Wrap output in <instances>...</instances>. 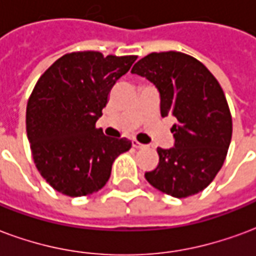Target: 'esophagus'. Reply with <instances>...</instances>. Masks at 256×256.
Returning a JSON list of instances; mask_svg holds the SVG:
<instances>
[{
    "instance_id": "1",
    "label": "esophagus",
    "mask_w": 256,
    "mask_h": 256,
    "mask_svg": "<svg viewBox=\"0 0 256 256\" xmlns=\"http://www.w3.org/2000/svg\"><path fill=\"white\" fill-rule=\"evenodd\" d=\"M132 146L135 147V148H144V147H146V144H142V143H139L138 140H134L132 142Z\"/></svg>"
}]
</instances>
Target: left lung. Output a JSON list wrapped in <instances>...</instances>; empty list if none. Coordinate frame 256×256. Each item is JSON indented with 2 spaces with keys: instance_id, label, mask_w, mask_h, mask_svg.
I'll return each mask as SVG.
<instances>
[{
  "instance_id": "1",
  "label": "left lung",
  "mask_w": 256,
  "mask_h": 256,
  "mask_svg": "<svg viewBox=\"0 0 256 256\" xmlns=\"http://www.w3.org/2000/svg\"><path fill=\"white\" fill-rule=\"evenodd\" d=\"M156 86L161 116H173L174 147H158L160 162L146 180L174 198L203 191L226 158L232 139V116L217 79L204 65L180 52L151 53L130 70Z\"/></svg>"
}]
</instances>
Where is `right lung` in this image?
Instances as JSON below:
<instances>
[{"instance_id": "obj_1", "label": "right lung", "mask_w": 256, "mask_h": 256, "mask_svg": "<svg viewBox=\"0 0 256 256\" xmlns=\"http://www.w3.org/2000/svg\"><path fill=\"white\" fill-rule=\"evenodd\" d=\"M136 58L68 53L36 82L27 104V138L36 169L56 191L70 198L100 191L116 158L130 148L128 139L105 136L95 122Z\"/></svg>"}]
</instances>
